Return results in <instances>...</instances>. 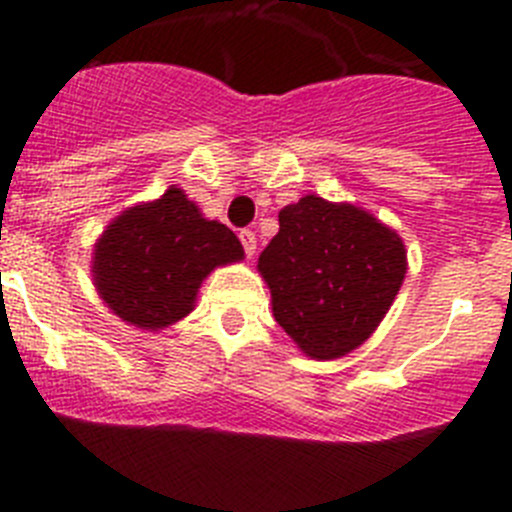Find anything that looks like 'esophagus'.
Instances as JSON below:
<instances>
[{
	"mask_svg": "<svg viewBox=\"0 0 512 512\" xmlns=\"http://www.w3.org/2000/svg\"><path fill=\"white\" fill-rule=\"evenodd\" d=\"M238 238H241L246 256L251 259L253 253H256V233H253V230H241V233H238Z\"/></svg>",
	"mask_w": 512,
	"mask_h": 512,
	"instance_id": "esophagus-1",
	"label": "esophagus"
}]
</instances>
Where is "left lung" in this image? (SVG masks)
Masks as SVG:
<instances>
[{"instance_id":"left-lung-1","label":"left lung","mask_w":512,"mask_h":512,"mask_svg":"<svg viewBox=\"0 0 512 512\" xmlns=\"http://www.w3.org/2000/svg\"><path fill=\"white\" fill-rule=\"evenodd\" d=\"M405 269L395 230L315 194L279 212V233L259 256L274 318L312 359L346 356L372 336Z\"/></svg>"}]
</instances>
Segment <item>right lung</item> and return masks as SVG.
I'll return each instance as SVG.
<instances>
[{"instance_id": "1", "label": "right lung", "mask_w": 512, "mask_h": 512, "mask_svg": "<svg viewBox=\"0 0 512 512\" xmlns=\"http://www.w3.org/2000/svg\"><path fill=\"white\" fill-rule=\"evenodd\" d=\"M243 259L230 228L205 220L182 189L122 212L94 246V284L115 315L135 328L158 330L194 307L202 279L215 266Z\"/></svg>"}]
</instances>
